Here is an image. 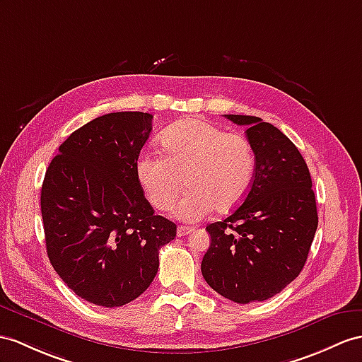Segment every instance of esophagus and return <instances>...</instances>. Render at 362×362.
Segmentation results:
<instances>
[{"label": "esophagus", "instance_id": "obj_1", "mask_svg": "<svg viewBox=\"0 0 362 362\" xmlns=\"http://www.w3.org/2000/svg\"><path fill=\"white\" fill-rule=\"evenodd\" d=\"M192 232H193V228L192 227H186V226H180L178 228H176V235H178V236H186V235H189Z\"/></svg>", "mask_w": 362, "mask_h": 362}]
</instances>
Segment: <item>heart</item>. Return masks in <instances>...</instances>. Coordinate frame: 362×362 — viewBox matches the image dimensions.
<instances>
[{"label": "heart", "mask_w": 362, "mask_h": 362, "mask_svg": "<svg viewBox=\"0 0 362 362\" xmlns=\"http://www.w3.org/2000/svg\"><path fill=\"white\" fill-rule=\"evenodd\" d=\"M161 155L143 153L135 172L151 204L173 206L184 184L189 190L175 207L182 221L195 223L215 209L228 214L247 197L255 176L249 139L202 119H184L160 136Z\"/></svg>", "instance_id": "obj_1"}]
</instances>
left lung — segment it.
<instances>
[{
    "mask_svg": "<svg viewBox=\"0 0 362 362\" xmlns=\"http://www.w3.org/2000/svg\"><path fill=\"white\" fill-rule=\"evenodd\" d=\"M226 117L247 127L255 176L243 204L206 227L211 243L201 272L233 303L266 301L305 264L318 227L312 178L303 155L279 129L249 115Z\"/></svg>",
    "mask_w": 362,
    "mask_h": 362,
    "instance_id": "left-lung-1",
    "label": "left lung"
}]
</instances>
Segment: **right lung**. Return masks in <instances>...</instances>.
Returning <instances> with one entry per match:
<instances>
[{
    "instance_id": "add662e5",
    "label": "right lung",
    "mask_w": 362,
    "mask_h": 362,
    "mask_svg": "<svg viewBox=\"0 0 362 362\" xmlns=\"http://www.w3.org/2000/svg\"><path fill=\"white\" fill-rule=\"evenodd\" d=\"M152 115L107 113L75 130L49 164L41 215L50 264L69 288L121 307L151 286L176 224L155 215L135 165Z\"/></svg>"
}]
</instances>
